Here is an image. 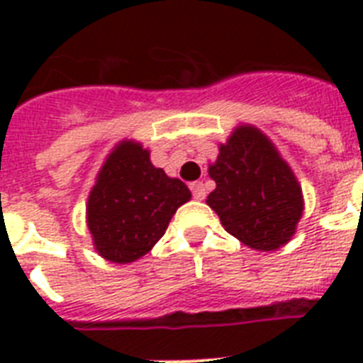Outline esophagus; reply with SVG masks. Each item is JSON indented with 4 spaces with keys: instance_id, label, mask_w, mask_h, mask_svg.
Instances as JSON below:
<instances>
[{
    "instance_id": "obj_1",
    "label": "esophagus",
    "mask_w": 363,
    "mask_h": 363,
    "mask_svg": "<svg viewBox=\"0 0 363 363\" xmlns=\"http://www.w3.org/2000/svg\"><path fill=\"white\" fill-rule=\"evenodd\" d=\"M190 190H192L194 198H196V199H203L205 198L203 182H192V184H190Z\"/></svg>"
}]
</instances>
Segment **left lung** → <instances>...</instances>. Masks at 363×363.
I'll return each mask as SVG.
<instances>
[{"label": "left lung", "instance_id": "obj_1", "mask_svg": "<svg viewBox=\"0 0 363 363\" xmlns=\"http://www.w3.org/2000/svg\"><path fill=\"white\" fill-rule=\"evenodd\" d=\"M209 165L216 188L207 205L233 238L256 250H275L296 233L303 194L275 145L254 125H238Z\"/></svg>", "mask_w": 363, "mask_h": 363}]
</instances>
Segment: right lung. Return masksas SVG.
I'll return each instance as SVG.
<instances>
[{
    "instance_id": "right-lung-1",
    "label": "right lung",
    "mask_w": 363,
    "mask_h": 363,
    "mask_svg": "<svg viewBox=\"0 0 363 363\" xmlns=\"http://www.w3.org/2000/svg\"><path fill=\"white\" fill-rule=\"evenodd\" d=\"M190 198L184 182L154 167L141 143H118L88 196L86 222L96 252L113 264L135 262L162 239L171 216Z\"/></svg>"
}]
</instances>
